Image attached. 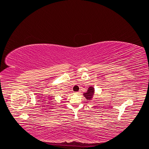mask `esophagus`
I'll return each mask as SVG.
<instances>
[{"label": "esophagus", "mask_w": 149, "mask_h": 149, "mask_svg": "<svg viewBox=\"0 0 149 149\" xmlns=\"http://www.w3.org/2000/svg\"><path fill=\"white\" fill-rule=\"evenodd\" d=\"M74 93L76 94H79V92H75Z\"/></svg>", "instance_id": "34e87169"}]
</instances>
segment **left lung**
I'll list each match as a JSON object with an SVG mask.
<instances>
[{
    "label": "left lung",
    "instance_id": "1",
    "mask_svg": "<svg viewBox=\"0 0 149 149\" xmlns=\"http://www.w3.org/2000/svg\"><path fill=\"white\" fill-rule=\"evenodd\" d=\"M94 95V88L93 86L89 87L87 90V92L84 93L83 94V96H84V97L88 101L91 100Z\"/></svg>",
    "mask_w": 149,
    "mask_h": 149
}]
</instances>
